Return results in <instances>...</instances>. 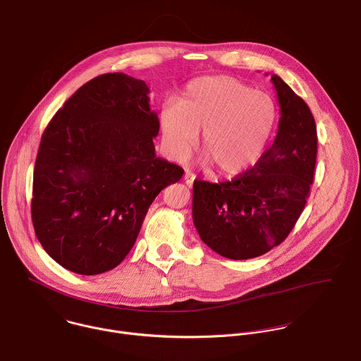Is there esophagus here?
<instances>
[{
	"label": "esophagus",
	"mask_w": 361,
	"mask_h": 361,
	"mask_svg": "<svg viewBox=\"0 0 361 361\" xmlns=\"http://www.w3.org/2000/svg\"><path fill=\"white\" fill-rule=\"evenodd\" d=\"M194 180H195V174H192L191 171H185V174H184V181H185L187 187H192Z\"/></svg>",
	"instance_id": "34e87169"
}]
</instances>
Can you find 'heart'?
Wrapping results in <instances>:
<instances>
[{"label": "heart", "instance_id": "b5f03b06", "mask_svg": "<svg viewBox=\"0 0 361 361\" xmlns=\"http://www.w3.org/2000/svg\"><path fill=\"white\" fill-rule=\"evenodd\" d=\"M277 111L270 95L253 91L228 75L192 80L180 104L167 102L160 111V128L167 153L185 160L198 143L218 173L235 176L250 169L263 154Z\"/></svg>", "mask_w": 361, "mask_h": 361}]
</instances>
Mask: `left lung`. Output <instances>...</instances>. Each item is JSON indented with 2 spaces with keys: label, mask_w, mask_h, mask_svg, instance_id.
Wrapping results in <instances>:
<instances>
[{
  "label": "left lung",
  "mask_w": 361,
  "mask_h": 361,
  "mask_svg": "<svg viewBox=\"0 0 361 361\" xmlns=\"http://www.w3.org/2000/svg\"><path fill=\"white\" fill-rule=\"evenodd\" d=\"M276 139L257 164L232 181L197 180L192 221L202 242L232 260L259 257L290 235L314 183L318 136L310 106L277 74Z\"/></svg>",
  "instance_id": "8db88e82"
}]
</instances>
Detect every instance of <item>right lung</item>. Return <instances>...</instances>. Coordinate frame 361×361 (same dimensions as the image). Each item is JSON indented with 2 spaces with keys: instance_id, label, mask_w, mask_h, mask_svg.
I'll return each instance as SVG.
<instances>
[{
  "instance_id": "obj_1",
  "label": "right lung",
  "mask_w": 361,
  "mask_h": 361,
  "mask_svg": "<svg viewBox=\"0 0 361 361\" xmlns=\"http://www.w3.org/2000/svg\"><path fill=\"white\" fill-rule=\"evenodd\" d=\"M159 118L149 87L123 73L80 87L42 135L32 222L44 252L81 276L115 269L149 207L184 170L156 156Z\"/></svg>"
}]
</instances>
